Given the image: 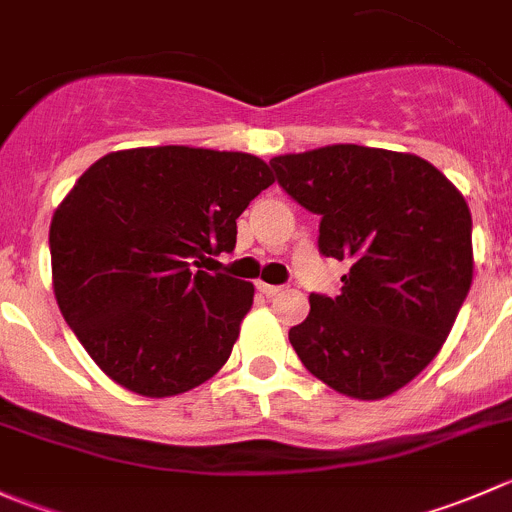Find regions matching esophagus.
I'll return each mask as SVG.
<instances>
[{"label":"esophagus","instance_id":"1","mask_svg":"<svg viewBox=\"0 0 512 512\" xmlns=\"http://www.w3.org/2000/svg\"><path fill=\"white\" fill-rule=\"evenodd\" d=\"M257 290H260L262 295H267V297H275V295H280L282 287H277V285H267V282H257Z\"/></svg>","mask_w":512,"mask_h":512}]
</instances>
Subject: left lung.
Returning a JSON list of instances; mask_svg holds the SVG:
<instances>
[{"label": "left lung", "mask_w": 512, "mask_h": 512, "mask_svg": "<svg viewBox=\"0 0 512 512\" xmlns=\"http://www.w3.org/2000/svg\"><path fill=\"white\" fill-rule=\"evenodd\" d=\"M270 165L320 215L322 255L350 265L340 295H310L290 330L297 357L347 398L398 393L438 355L473 282L468 202L410 152L327 145Z\"/></svg>", "instance_id": "1"}]
</instances>
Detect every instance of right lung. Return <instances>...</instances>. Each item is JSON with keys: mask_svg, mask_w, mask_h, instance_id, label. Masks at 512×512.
<instances>
[{"mask_svg": "<svg viewBox=\"0 0 512 512\" xmlns=\"http://www.w3.org/2000/svg\"><path fill=\"white\" fill-rule=\"evenodd\" d=\"M275 182L260 157L167 145L99 157L49 225L59 312L99 370L142 398H172L230 357L255 285L207 275L237 217Z\"/></svg>", "mask_w": 512, "mask_h": 512, "instance_id": "obj_1", "label": "right lung"}]
</instances>
